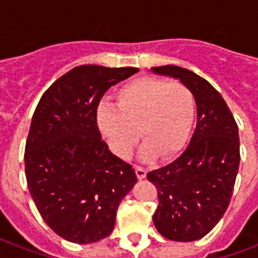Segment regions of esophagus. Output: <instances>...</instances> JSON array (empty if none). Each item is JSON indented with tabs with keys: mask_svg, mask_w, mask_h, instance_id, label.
Returning a JSON list of instances; mask_svg holds the SVG:
<instances>
[{
	"mask_svg": "<svg viewBox=\"0 0 258 258\" xmlns=\"http://www.w3.org/2000/svg\"><path fill=\"white\" fill-rule=\"evenodd\" d=\"M135 174L140 179H144L146 177V170L141 166H135Z\"/></svg>",
	"mask_w": 258,
	"mask_h": 258,
	"instance_id": "34e87169",
	"label": "esophagus"
}]
</instances>
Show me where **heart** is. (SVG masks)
Returning a JSON list of instances; mask_svg holds the SVG:
<instances>
[{
	"label": "heart",
	"instance_id": "1",
	"mask_svg": "<svg viewBox=\"0 0 258 258\" xmlns=\"http://www.w3.org/2000/svg\"><path fill=\"white\" fill-rule=\"evenodd\" d=\"M116 105L103 103L96 123L110 151L118 157L130 156L137 141L144 140L141 155L167 159L177 155L189 140L196 102L182 83L159 77H140L121 85ZM140 133H138V128Z\"/></svg>",
	"mask_w": 258,
	"mask_h": 258
}]
</instances>
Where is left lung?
Instances as JSON below:
<instances>
[{
    "instance_id": "8db88e82",
    "label": "left lung",
    "mask_w": 258,
    "mask_h": 258,
    "mask_svg": "<svg viewBox=\"0 0 258 258\" xmlns=\"http://www.w3.org/2000/svg\"><path fill=\"white\" fill-rule=\"evenodd\" d=\"M152 72L178 79L196 102L198 123L188 148L146 175L157 189L153 222L159 233L192 242L216 227L231 202L240 162L238 124L220 92L194 72L173 64Z\"/></svg>"
}]
</instances>
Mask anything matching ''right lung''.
Listing matches in <instances>:
<instances>
[{"mask_svg": "<svg viewBox=\"0 0 258 258\" xmlns=\"http://www.w3.org/2000/svg\"><path fill=\"white\" fill-rule=\"evenodd\" d=\"M137 72L77 66L44 92L34 110L25 149L27 186L42 220L69 242L110 235L118 205L137 182L133 166L109 151L96 124L103 94Z\"/></svg>", "mask_w": 258, "mask_h": 258, "instance_id": "right-lung-1", "label": "right lung"}]
</instances>
